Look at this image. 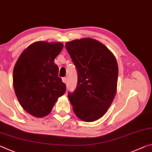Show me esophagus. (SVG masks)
I'll return each instance as SVG.
<instances>
[{
    "label": "esophagus",
    "instance_id": "obj_1",
    "mask_svg": "<svg viewBox=\"0 0 152 152\" xmlns=\"http://www.w3.org/2000/svg\"><path fill=\"white\" fill-rule=\"evenodd\" d=\"M62 81H63L64 83L66 84V83H67V79H66V78H62Z\"/></svg>",
    "mask_w": 152,
    "mask_h": 152
}]
</instances>
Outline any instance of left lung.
I'll return each instance as SVG.
<instances>
[{"label": "left lung", "mask_w": 152, "mask_h": 152, "mask_svg": "<svg viewBox=\"0 0 152 152\" xmlns=\"http://www.w3.org/2000/svg\"><path fill=\"white\" fill-rule=\"evenodd\" d=\"M78 72V84L68 98L74 114L85 122L102 118L113 102L117 91L118 66L107 47L91 38L66 43Z\"/></svg>", "instance_id": "1"}]
</instances>
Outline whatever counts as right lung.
<instances>
[{
  "label": "right lung",
  "instance_id": "1",
  "mask_svg": "<svg viewBox=\"0 0 152 152\" xmlns=\"http://www.w3.org/2000/svg\"><path fill=\"white\" fill-rule=\"evenodd\" d=\"M64 47L60 42L37 41L21 53L14 66L13 84L23 109L36 118L47 115L66 86L58 77L54 60Z\"/></svg>",
  "mask_w": 152,
  "mask_h": 152
}]
</instances>
